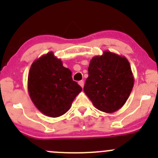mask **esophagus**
<instances>
[{"mask_svg":"<svg viewBox=\"0 0 158 158\" xmlns=\"http://www.w3.org/2000/svg\"><path fill=\"white\" fill-rule=\"evenodd\" d=\"M79 85H80V86L82 87V88H83V86H84V81L83 80L79 81Z\"/></svg>","mask_w":158,"mask_h":158,"instance_id":"34e87169","label":"esophagus"}]
</instances>
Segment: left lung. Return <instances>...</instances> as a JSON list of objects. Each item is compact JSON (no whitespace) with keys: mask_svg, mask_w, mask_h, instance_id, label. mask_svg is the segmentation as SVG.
Returning a JSON list of instances; mask_svg holds the SVG:
<instances>
[{"mask_svg":"<svg viewBox=\"0 0 158 158\" xmlns=\"http://www.w3.org/2000/svg\"><path fill=\"white\" fill-rule=\"evenodd\" d=\"M84 92L97 109L113 113L128 100L134 86L130 63L125 56L109 51L94 56L89 66Z\"/></svg>","mask_w":158,"mask_h":158,"instance_id":"1","label":"left lung"}]
</instances>
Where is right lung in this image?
<instances>
[{
	"label": "right lung",
	"instance_id": "obj_1",
	"mask_svg": "<svg viewBox=\"0 0 158 158\" xmlns=\"http://www.w3.org/2000/svg\"><path fill=\"white\" fill-rule=\"evenodd\" d=\"M28 92L40 111L52 118L69 111L82 88L73 80L72 72L49 52L35 60L28 74Z\"/></svg>",
	"mask_w": 158,
	"mask_h": 158
}]
</instances>
